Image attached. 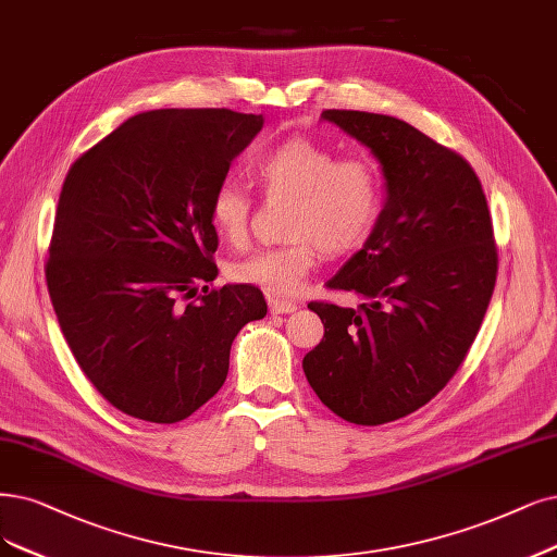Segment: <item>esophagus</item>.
Returning a JSON list of instances; mask_svg holds the SVG:
<instances>
[{"label": "esophagus", "mask_w": 557, "mask_h": 557, "mask_svg": "<svg viewBox=\"0 0 557 557\" xmlns=\"http://www.w3.org/2000/svg\"><path fill=\"white\" fill-rule=\"evenodd\" d=\"M268 307H271V314H292V312L298 310V302L271 296V298H268Z\"/></svg>", "instance_id": "esophagus-1"}]
</instances>
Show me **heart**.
Returning a JSON list of instances; mask_svg holds the SVG:
<instances>
[{
  "instance_id": "b5f03b06",
  "label": "heart",
  "mask_w": 557,
  "mask_h": 557,
  "mask_svg": "<svg viewBox=\"0 0 557 557\" xmlns=\"http://www.w3.org/2000/svg\"><path fill=\"white\" fill-rule=\"evenodd\" d=\"M257 178L273 197L292 199L286 240L261 247L230 263L238 284L286 298L296 296L314 271L321 250L348 255L372 234L383 206V178L367 158H339L312 139L294 137L257 160ZM211 220L230 240L243 243L250 222V197L240 185L220 183L211 197Z\"/></svg>"
}]
</instances>
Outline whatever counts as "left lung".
<instances>
[{"mask_svg":"<svg viewBox=\"0 0 557 557\" xmlns=\"http://www.w3.org/2000/svg\"><path fill=\"white\" fill-rule=\"evenodd\" d=\"M321 119L381 162L385 203L362 250L327 282L362 302H310L325 333L302 369L335 416L376 426L413 413L457 374L493 296L498 252L482 183L459 153L395 116Z\"/></svg>","mask_w":557,"mask_h":557,"instance_id":"1","label":"left lung"}]
</instances>
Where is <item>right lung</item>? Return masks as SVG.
<instances>
[{
	"instance_id": "right-lung-1",
	"label": "right lung",
	"mask_w": 557,
	"mask_h": 557,
	"mask_svg": "<svg viewBox=\"0 0 557 557\" xmlns=\"http://www.w3.org/2000/svg\"><path fill=\"white\" fill-rule=\"evenodd\" d=\"M261 114L151 110L77 158L59 195L48 292L82 372L121 413L174 424L222 387L257 286L213 282L211 197ZM195 297L193 304L177 298Z\"/></svg>"
}]
</instances>
